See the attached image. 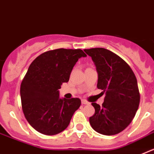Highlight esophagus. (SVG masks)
<instances>
[{"mask_svg": "<svg viewBox=\"0 0 154 154\" xmlns=\"http://www.w3.org/2000/svg\"><path fill=\"white\" fill-rule=\"evenodd\" d=\"M82 105H89V102H87L86 100H82Z\"/></svg>", "mask_w": 154, "mask_h": 154, "instance_id": "1", "label": "esophagus"}]
</instances>
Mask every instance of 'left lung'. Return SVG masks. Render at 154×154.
I'll return each mask as SVG.
<instances>
[{
  "label": "left lung",
  "instance_id": "8db88e82",
  "mask_svg": "<svg viewBox=\"0 0 154 154\" xmlns=\"http://www.w3.org/2000/svg\"><path fill=\"white\" fill-rule=\"evenodd\" d=\"M98 72L97 88L106 92L102 106L92 105L95 113L89 123L95 131L112 136L125 130L134 118L140 104L135 74L123 58L103 48L85 49Z\"/></svg>",
  "mask_w": 154,
  "mask_h": 154
}]
</instances>
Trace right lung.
Segmentation results:
<instances>
[{"label": "right lung", "mask_w": 154, "mask_h": 154, "mask_svg": "<svg viewBox=\"0 0 154 154\" xmlns=\"http://www.w3.org/2000/svg\"><path fill=\"white\" fill-rule=\"evenodd\" d=\"M85 56L81 49L58 48L42 53L31 62L20 92L24 116L35 130L51 136L68 127L81 100L60 99L58 89L69 82L79 58Z\"/></svg>", "instance_id": "right-lung-1"}]
</instances>
